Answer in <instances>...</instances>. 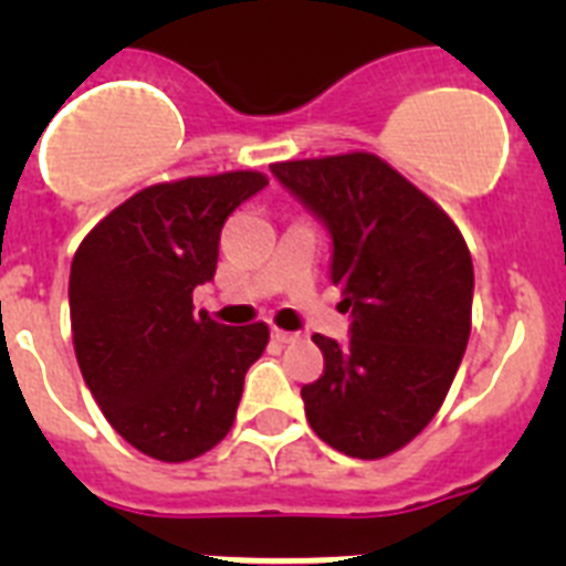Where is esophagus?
I'll return each mask as SVG.
<instances>
[{
	"label": "esophagus",
	"mask_w": 566,
	"mask_h": 566,
	"mask_svg": "<svg viewBox=\"0 0 566 566\" xmlns=\"http://www.w3.org/2000/svg\"><path fill=\"white\" fill-rule=\"evenodd\" d=\"M272 337L277 339V343H294V339H300V334H294V332H283V328H272Z\"/></svg>",
	"instance_id": "34e87169"
}]
</instances>
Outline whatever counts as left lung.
Returning a JSON list of instances; mask_svg holds the SVG:
<instances>
[{
  "label": "left lung",
  "mask_w": 566,
  "mask_h": 566,
  "mask_svg": "<svg viewBox=\"0 0 566 566\" xmlns=\"http://www.w3.org/2000/svg\"><path fill=\"white\" fill-rule=\"evenodd\" d=\"M272 172L328 227L332 283L352 339L314 334L323 374L303 385L312 431L382 459L437 417L470 337L473 260L451 214L374 153L277 161Z\"/></svg>",
  "instance_id": "8db88e82"
}]
</instances>
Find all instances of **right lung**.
Instances as JSON below:
<instances>
[{"mask_svg": "<svg viewBox=\"0 0 566 566\" xmlns=\"http://www.w3.org/2000/svg\"><path fill=\"white\" fill-rule=\"evenodd\" d=\"M269 178L258 169L192 175L135 192L90 229L70 266L78 368L115 433L158 462L212 451L238 413L266 323L221 326L195 312L214 277L229 214Z\"/></svg>", "mask_w": 566, "mask_h": 566, "instance_id": "add662e5", "label": "right lung"}]
</instances>
